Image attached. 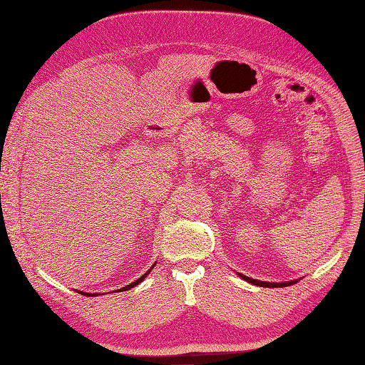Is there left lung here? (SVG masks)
Here are the masks:
<instances>
[{
    "mask_svg": "<svg viewBox=\"0 0 365 365\" xmlns=\"http://www.w3.org/2000/svg\"><path fill=\"white\" fill-rule=\"evenodd\" d=\"M240 279H244L245 282L251 283V284H256V286H260V288H286V286H291L294 283H297L298 280H291V282H282V283H277V282H262V280H256V279H251V277H247V275L244 274H237Z\"/></svg>",
    "mask_w": 365,
    "mask_h": 365,
    "instance_id": "left-lung-1",
    "label": "left lung"
}]
</instances>
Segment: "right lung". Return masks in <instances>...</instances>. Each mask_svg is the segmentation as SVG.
<instances>
[{
  "instance_id": "right-lung-1",
  "label": "right lung",
  "mask_w": 365,
  "mask_h": 365,
  "mask_svg": "<svg viewBox=\"0 0 365 365\" xmlns=\"http://www.w3.org/2000/svg\"><path fill=\"white\" fill-rule=\"evenodd\" d=\"M155 263H157V262H155ZM155 263H153V264H152V267H150V269H149L148 272H145V274H143L140 279H137L135 282H132V283H130V284H128V286H123V288H121V289H117V291H128V289H130V288H134V286H137L138 283H141L143 280H145V279L148 277V274H149V272H150V271L153 269V267H155ZM81 294H85V295H97V294H88V292H82V291H81Z\"/></svg>"
}]
</instances>
